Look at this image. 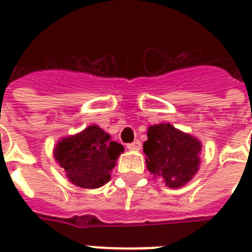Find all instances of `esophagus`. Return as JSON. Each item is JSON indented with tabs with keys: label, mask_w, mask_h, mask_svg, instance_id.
<instances>
[{
	"label": "esophagus",
	"mask_w": 252,
	"mask_h": 252,
	"mask_svg": "<svg viewBox=\"0 0 252 252\" xmlns=\"http://www.w3.org/2000/svg\"><path fill=\"white\" fill-rule=\"evenodd\" d=\"M126 148H128L129 150H132V152H138V150L141 149V142L138 141V140H136V141L128 144Z\"/></svg>",
	"instance_id": "1"
}]
</instances>
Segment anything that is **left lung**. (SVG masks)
I'll list each match as a JSON object with an SVG mask.
<instances>
[{"label":"left lung","mask_w":252,"mask_h":252,"mask_svg":"<svg viewBox=\"0 0 252 252\" xmlns=\"http://www.w3.org/2000/svg\"><path fill=\"white\" fill-rule=\"evenodd\" d=\"M201 142L171 124H156L148 128L144 142L146 167L154 178L170 188L187 184L199 171Z\"/></svg>","instance_id":"left-lung-1"}]
</instances>
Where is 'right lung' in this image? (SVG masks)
I'll return each mask as SVG.
<instances>
[{
	"label": "right lung",
	"mask_w": 252,
	"mask_h": 252,
	"mask_svg": "<svg viewBox=\"0 0 252 252\" xmlns=\"http://www.w3.org/2000/svg\"><path fill=\"white\" fill-rule=\"evenodd\" d=\"M123 152L122 144L111 141L110 134L98 126H90L74 136L61 138L53 156L74 186L99 188L110 180Z\"/></svg>",
	"instance_id": "add662e5"
}]
</instances>
